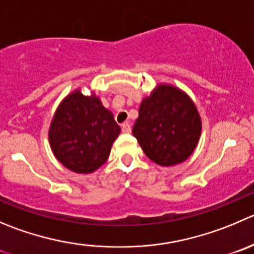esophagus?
I'll return each instance as SVG.
<instances>
[{
    "label": "esophagus",
    "instance_id": "esophagus-1",
    "mask_svg": "<svg viewBox=\"0 0 254 254\" xmlns=\"http://www.w3.org/2000/svg\"><path fill=\"white\" fill-rule=\"evenodd\" d=\"M122 130H123V132L131 131V127H130L129 123H124V124H122Z\"/></svg>",
    "mask_w": 254,
    "mask_h": 254
}]
</instances>
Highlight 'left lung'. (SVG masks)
I'll list each match as a JSON object with an SVG mask.
<instances>
[{
	"instance_id": "left-lung-1",
	"label": "left lung",
	"mask_w": 254,
	"mask_h": 254,
	"mask_svg": "<svg viewBox=\"0 0 254 254\" xmlns=\"http://www.w3.org/2000/svg\"><path fill=\"white\" fill-rule=\"evenodd\" d=\"M132 135L151 161L172 166L195 150L201 135L200 115L184 92L162 84L142 100Z\"/></svg>"
}]
</instances>
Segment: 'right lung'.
<instances>
[{"label":"right lung","mask_w":254,"mask_h":254,"mask_svg":"<svg viewBox=\"0 0 254 254\" xmlns=\"http://www.w3.org/2000/svg\"><path fill=\"white\" fill-rule=\"evenodd\" d=\"M119 134L120 127L102 102L95 95L85 97L77 90L57 109L49 142L54 156L67 169L90 174L107 161Z\"/></svg>","instance_id":"add662e5"}]
</instances>
